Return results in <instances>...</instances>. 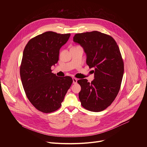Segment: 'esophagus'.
I'll use <instances>...</instances> for the list:
<instances>
[{
	"label": "esophagus",
	"instance_id": "esophagus-1",
	"mask_svg": "<svg viewBox=\"0 0 147 147\" xmlns=\"http://www.w3.org/2000/svg\"><path fill=\"white\" fill-rule=\"evenodd\" d=\"M77 82V79L74 78V77H73V84H76Z\"/></svg>",
	"mask_w": 147,
	"mask_h": 147
}]
</instances>
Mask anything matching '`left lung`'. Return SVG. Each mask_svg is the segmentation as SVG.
<instances>
[{"label": "left lung", "instance_id": "1", "mask_svg": "<svg viewBox=\"0 0 147 147\" xmlns=\"http://www.w3.org/2000/svg\"><path fill=\"white\" fill-rule=\"evenodd\" d=\"M73 41L84 49L86 63L94 68V80L77 81L81 105L91 112L107 108L120 90L124 73V63L119 48L111 36L96 31L76 34Z\"/></svg>", "mask_w": 147, "mask_h": 147}]
</instances>
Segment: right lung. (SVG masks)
I'll return each mask as SVG.
<instances>
[{
	"label": "right lung",
	"instance_id": "obj_1",
	"mask_svg": "<svg viewBox=\"0 0 147 147\" xmlns=\"http://www.w3.org/2000/svg\"><path fill=\"white\" fill-rule=\"evenodd\" d=\"M70 36L47 31L30 39L24 49L20 69L22 84L32 105L43 113L53 112L61 107L73 82L71 77H57L51 70Z\"/></svg>",
	"mask_w": 147,
	"mask_h": 147
}]
</instances>
